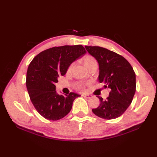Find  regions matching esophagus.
<instances>
[{"instance_id":"1","label":"esophagus","mask_w":157,"mask_h":157,"mask_svg":"<svg viewBox=\"0 0 157 157\" xmlns=\"http://www.w3.org/2000/svg\"><path fill=\"white\" fill-rule=\"evenodd\" d=\"M82 96H84V97H85V98H90L92 97V95L88 94H82Z\"/></svg>"}]
</instances>
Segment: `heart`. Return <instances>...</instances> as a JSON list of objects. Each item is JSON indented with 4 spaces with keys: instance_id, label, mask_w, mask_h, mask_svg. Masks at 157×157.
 Listing matches in <instances>:
<instances>
[{
    "instance_id": "obj_1",
    "label": "heart",
    "mask_w": 157,
    "mask_h": 157,
    "mask_svg": "<svg viewBox=\"0 0 157 157\" xmlns=\"http://www.w3.org/2000/svg\"><path fill=\"white\" fill-rule=\"evenodd\" d=\"M82 61H83V63H84V65L88 69L90 68L92 65H94L95 64H97L96 60L95 59L94 56H92L91 55H85L84 57H83ZM73 67V63H71V64L68 67L67 72L68 73L71 72L72 71ZM86 84H84V83H82V82H78V83H77L76 85H75V88L78 90L84 91L85 90Z\"/></svg>"
}]
</instances>
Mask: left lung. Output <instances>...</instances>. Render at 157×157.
Masks as SVG:
<instances>
[{
  "label": "left lung",
  "mask_w": 157,
  "mask_h": 157,
  "mask_svg": "<svg viewBox=\"0 0 157 157\" xmlns=\"http://www.w3.org/2000/svg\"><path fill=\"white\" fill-rule=\"evenodd\" d=\"M97 60L99 65L98 81L104 88L110 90L106 100L98 96L100 105L92 111L105 119H113L123 115L132 103L136 92V74L132 65L117 53L100 46H85Z\"/></svg>",
  "instance_id": "left-lung-1"
}]
</instances>
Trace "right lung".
Returning a JSON list of instances; mask_svg holds the SVG:
<instances>
[{
    "label": "right lung",
    "mask_w": 157,
    "mask_h": 157,
    "mask_svg": "<svg viewBox=\"0 0 157 157\" xmlns=\"http://www.w3.org/2000/svg\"><path fill=\"white\" fill-rule=\"evenodd\" d=\"M86 52L82 45L55 46L40 52L29 63L26 86L33 105L44 118L51 121L63 118L71 111L73 101L80 96L74 92L59 95L55 84L71 63Z\"/></svg>",
    "instance_id": "add662e5"
}]
</instances>
